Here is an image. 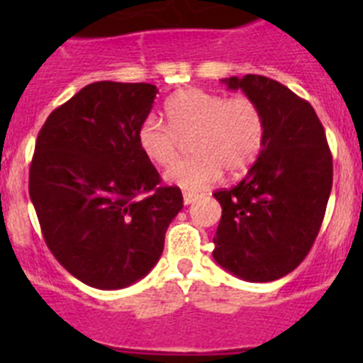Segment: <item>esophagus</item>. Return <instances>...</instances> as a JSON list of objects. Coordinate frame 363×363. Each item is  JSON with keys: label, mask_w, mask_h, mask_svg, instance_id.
Returning a JSON list of instances; mask_svg holds the SVG:
<instances>
[{"label": "esophagus", "mask_w": 363, "mask_h": 363, "mask_svg": "<svg viewBox=\"0 0 363 363\" xmlns=\"http://www.w3.org/2000/svg\"><path fill=\"white\" fill-rule=\"evenodd\" d=\"M196 194H194V192H184V203L185 205H191L192 201L196 200Z\"/></svg>", "instance_id": "34e87169"}]
</instances>
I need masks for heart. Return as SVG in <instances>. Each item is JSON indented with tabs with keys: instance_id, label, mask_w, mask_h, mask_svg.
Wrapping results in <instances>:
<instances>
[{
	"instance_id": "1",
	"label": "heart",
	"mask_w": 363,
	"mask_h": 363,
	"mask_svg": "<svg viewBox=\"0 0 363 363\" xmlns=\"http://www.w3.org/2000/svg\"><path fill=\"white\" fill-rule=\"evenodd\" d=\"M169 125L149 114L138 127V145L150 163L169 167L178 158L179 140H191L194 156L165 172L169 184L189 192L211 187L225 169L247 171L264 149L265 118L249 96L225 98L220 92L185 89L165 104Z\"/></svg>"
}]
</instances>
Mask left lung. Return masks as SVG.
<instances>
[{"label": "left lung", "mask_w": 363, "mask_h": 363, "mask_svg": "<svg viewBox=\"0 0 363 363\" xmlns=\"http://www.w3.org/2000/svg\"><path fill=\"white\" fill-rule=\"evenodd\" d=\"M221 82L259 105L265 142L238 185L214 192L221 220L213 256L234 277L264 284L311 251L331 194L333 156L314 108L287 86L258 74Z\"/></svg>", "instance_id": "left-lung-1"}]
</instances>
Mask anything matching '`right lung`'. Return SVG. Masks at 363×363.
<instances>
[{
  "mask_svg": "<svg viewBox=\"0 0 363 363\" xmlns=\"http://www.w3.org/2000/svg\"><path fill=\"white\" fill-rule=\"evenodd\" d=\"M158 89L96 82L50 112L36 140L28 194L47 247L74 278L101 291L142 280L184 207L138 145Z\"/></svg>",
  "mask_w": 363,
  "mask_h": 363,
  "instance_id": "obj_1",
  "label": "right lung"
}]
</instances>
